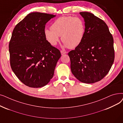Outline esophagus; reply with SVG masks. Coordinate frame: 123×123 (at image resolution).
I'll list each match as a JSON object with an SVG mask.
<instances>
[{
	"label": "esophagus",
	"mask_w": 123,
	"mask_h": 123,
	"mask_svg": "<svg viewBox=\"0 0 123 123\" xmlns=\"http://www.w3.org/2000/svg\"><path fill=\"white\" fill-rule=\"evenodd\" d=\"M61 53L62 55H64V54H66L67 52H65V51H64L61 50Z\"/></svg>",
	"instance_id": "obj_1"
}]
</instances>
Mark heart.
Instances as JSON below:
<instances>
[{"mask_svg":"<svg viewBox=\"0 0 123 123\" xmlns=\"http://www.w3.org/2000/svg\"><path fill=\"white\" fill-rule=\"evenodd\" d=\"M52 29H46L47 41L52 46L59 41L60 36L65 47L73 49L81 44L85 34V24L81 18L62 16L55 20Z\"/></svg>","mask_w":123,"mask_h":123,"instance_id":"obj_1","label":"heart"}]
</instances>
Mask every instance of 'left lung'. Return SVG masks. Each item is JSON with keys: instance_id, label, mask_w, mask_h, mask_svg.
Listing matches in <instances>:
<instances>
[{"instance_id": "8db88e82", "label": "left lung", "mask_w": 123, "mask_h": 123, "mask_svg": "<svg viewBox=\"0 0 123 123\" xmlns=\"http://www.w3.org/2000/svg\"><path fill=\"white\" fill-rule=\"evenodd\" d=\"M84 18L85 34L81 44L68 53L71 70L80 82L93 83L102 79L115 59L114 39L104 21L88 12Z\"/></svg>"}]
</instances>
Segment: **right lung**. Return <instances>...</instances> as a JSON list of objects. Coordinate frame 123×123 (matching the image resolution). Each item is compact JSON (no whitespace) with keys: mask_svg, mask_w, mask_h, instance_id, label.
<instances>
[{"mask_svg":"<svg viewBox=\"0 0 123 123\" xmlns=\"http://www.w3.org/2000/svg\"><path fill=\"white\" fill-rule=\"evenodd\" d=\"M55 15L32 12L13 29L9 44L10 64L19 80L30 87L48 83L61 54L45 36L46 23Z\"/></svg>","mask_w":123,"mask_h":123,"instance_id":"add662e5","label":"right lung"}]
</instances>
